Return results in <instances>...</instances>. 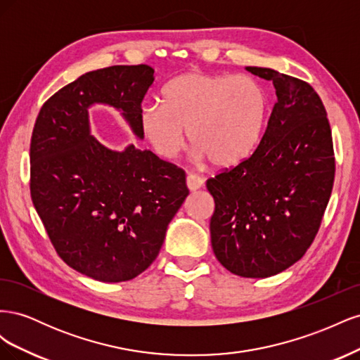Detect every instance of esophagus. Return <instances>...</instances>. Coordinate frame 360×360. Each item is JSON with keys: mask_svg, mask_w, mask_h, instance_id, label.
Wrapping results in <instances>:
<instances>
[{"mask_svg": "<svg viewBox=\"0 0 360 360\" xmlns=\"http://www.w3.org/2000/svg\"><path fill=\"white\" fill-rule=\"evenodd\" d=\"M204 184V179H201L200 176H195V174H189V176L186 177V186L191 192H195L202 188Z\"/></svg>", "mask_w": 360, "mask_h": 360, "instance_id": "1", "label": "esophagus"}]
</instances>
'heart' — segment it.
<instances>
[{
    "label": "heart",
    "instance_id": "1",
    "mask_svg": "<svg viewBox=\"0 0 360 360\" xmlns=\"http://www.w3.org/2000/svg\"><path fill=\"white\" fill-rule=\"evenodd\" d=\"M267 108V94L254 78L188 72L163 86L160 106L141 108L138 124L162 159L179 156L188 130L195 156L230 168L257 147Z\"/></svg>",
    "mask_w": 360,
    "mask_h": 360
}]
</instances>
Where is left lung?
<instances>
[{
  "instance_id": "8db88e82",
  "label": "left lung",
  "mask_w": 360,
  "mask_h": 360,
  "mask_svg": "<svg viewBox=\"0 0 360 360\" xmlns=\"http://www.w3.org/2000/svg\"><path fill=\"white\" fill-rule=\"evenodd\" d=\"M278 102L249 159L207 180L217 261L243 278H269L299 261L329 202L335 158L328 114L309 84L267 68Z\"/></svg>"
}]
</instances>
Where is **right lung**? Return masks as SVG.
Here are the masks:
<instances>
[{
  "mask_svg": "<svg viewBox=\"0 0 360 360\" xmlns=\"http://www.w3.org/2000/svg\"><path fill=\"white\" fill-rule=\"evenodd\" d=\"M155 70H93L41 106L31 136V200L64 263L102 282L136 278L153 263L189 191L184 171L134 144L114 150L91 135L89 110L111 106L136 139Z\"/></svg>",
  "mask_w": 360,
  "mask_h": 360,
  "instance_id": "add662e5",
  "label": "right lung"
}]
</instances>
